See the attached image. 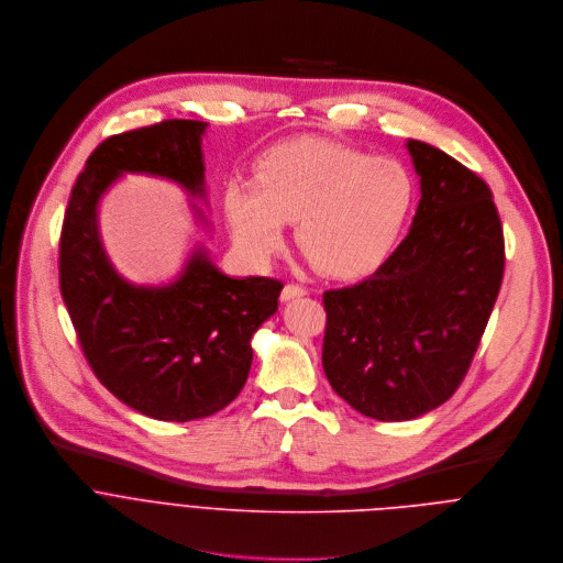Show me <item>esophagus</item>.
<instances>
[{"label":"esophagus","mask_w":563,"mask_h":563,"mask_svg":"<svg viewBox=\"0 0 563 563\" xmlns=\"http://www.w3.org/2000/svg\"><path fill=\"white\" fill-rule=\"evenodd\" d=\"M308 292V288H303V286H299V284H286L284 286V290H282V299L284 301H288V299H295V297H303Z\"/></svg>","instance_id":"obj_1"}]
</instances>
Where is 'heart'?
<instances>
[{
    "label": "heart",
    "mask_w": 563,
    "mask_h": 563,
    "mask_svg": "<svg viewBox=\"0 0 563 563\" xmlns=\"http://www.w3.org/2000/svg\"><path fill=\"white\" fill-rule=\"evenodd\" d=\"M415 195L412 177L393 157L323 137L268 148L255 177L223 184V210L235 244L255 262L284 242V221L308 262L332 277L371 271L393 246Z\"/></svg>",
    "instance_id": "heart-1"
}]
</instances>
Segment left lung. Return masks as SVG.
Here are the masks:
<instances>
[{"label":"left lung","mask_w":563,"mask_h":563,"mask_svg":"<svg viewBox=\"0 0 563 563\" xmlns=\"http://www.w3.org/2000/svg\"><path fill=\"white\" fill-rule=\"evenodd\" d=\"M421 199L410 233L364 282L323 292L321 364L357 412L406 421L462 386L504 279V229L490 186L410 140Z\"/></svg>","instance_id":"left-lung-1"}]
</instances>
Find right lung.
Listing matches in <instances>:
<instances>
[{
	"label": "right lung",
	"mask_w": 563,
	"mask_h": 563,
	"mask_svg": "<svg viewBox=\"0 0 563 563\" xmlns=\"http://www.w3.org/2000/svg\"><path fill=\"white\" fill-rule=\"evenodd\" d=\"M206 126L164 120L103 140L70 190L59 235V290L90 371L120 401L159 421L214 415L242 393L251 336L284 288L273 277L221 275L203 253L175 284L140 288L103 255L95 208L106 186L129 170L201 192Z\"/></svg>",
	"instance_id": "right-lung-1"
}]
</instances>
